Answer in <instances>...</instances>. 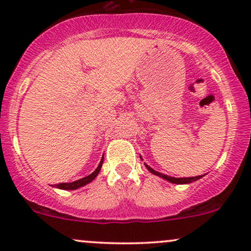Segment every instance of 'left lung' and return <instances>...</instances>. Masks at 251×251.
<instances>
[{"instance_id":"8db88e82","label":"left lung","mask_w":251,"mask_h":251,"mask_svg":"<svg viewBox=\"0 0 251 251\" xmlns=\"http://www.w3.org/2000/svg\"><path fill=\"white\" fill-rule=\"evenodd\" d=\"M145 166L148 168V170L150 172H151V174H153L155 176H159V177L164 178V179L171 181V183H175V184H188V183H191V181H195V180L200 179V178L203 177V176H196V177H188V178H175V177H170V176L160 174V172L154 171L153 169L150 168V166L146 165V164H145Z\"/></svg>"}]
</instances>
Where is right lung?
Segmentation results:
<instances>
[{
	"mask_svg": "<svg viewBox=\"0 0 251 251\" xmlns=\"http://www.w3.org/2000/svg\"><path fill=\"white\" fill-rule=\"evenodd\" d=\"M102 162H103V159H101V162H100L99 166H98L96 171H94L93 174H91L89 176H87V177L81 178V179L73 181V183H60V184H55V188L61 189V190H75V189H77V188H80V186L86 185V184H88L89 181L93 180L94 178H96L97 176H98V174H99L100 169H101V166H102Z\"/></svg>",
	"mask_w": 251,
	"mask_h": 251,
	"instance_id": "obj_1",
	"label": "right lung"
}]
</instances>
